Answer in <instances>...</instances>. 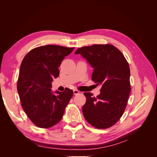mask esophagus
Returning <instances> with one entry per match:
<instances>
[{"label":"esophagus","mask_w":157,"mask_h":157,"mask_svg":"<svg viewBox=\"0 0 157 157\" xmlns=\"http://www.w3.org/2000/svg\"><path fill=\"white\" fill-rule=\"evenodd\" d=\"M80 93V92L78 91V90H73V94H74V95H77V94H78Z\"/></svg>","instance_id":"obj_1"}]
</instances>
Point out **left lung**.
Listing matches in <instances>:
<instances>
[{
    "instance_id": "8db88e82",
    "label": "left lung",
    "mask_w": 157,
    "mask_h": 157,
    "mask_svg": "<svg viewBox=\"0 0 157 157\" xmlns=\"http://www.w3.org/2000/svg\"><path fill=\"white\" fill-rule=\"evenodd\" d=\"M80 54L94 69L92 80L101 85V93L93 97L84 92L82 107L85 119L100 129L113 126L124 113L130 93V70L122 52L111 44H94L79 48Z\"/></svg>"
}]
</instances>
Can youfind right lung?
Here are the masks:
<instances>
[{
	"mask_svg": "<svg viewBox=\"0 0 157 157\" xmlns=\"http://www.w3.org/2000/svg\"><path fill=\"white\" fill-rule=\"evenodd\" d=\"M73 48L46 45L28 52L20 69L17 89L22 108L36 126L48 128L63 117L65 107L73 95L72 90L52 91L53 78L58 77V67Z\"/></svg>",
	"mask_w": 157,
	"mask_h": 157,
	"instance_id": "1",
	"label": "right lung"
}]
</instances>
